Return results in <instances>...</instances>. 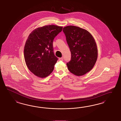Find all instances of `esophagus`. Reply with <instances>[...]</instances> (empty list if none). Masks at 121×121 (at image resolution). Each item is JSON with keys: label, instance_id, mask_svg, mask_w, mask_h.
<instances>
[{"label": "esophagus", "instance_id": "1", "mask_svg": "<svg viewBox=\"0 0 121 121\" xmlns=\"http://www.w3.org/2000/svg\"><path fill=\"white\" fill-rule=\"evenodd\" d=\"M59 61H63V58L62 57V58H59Z\"/></svg>", "mask_w": 121, "mask_h": 121}]
</instances>
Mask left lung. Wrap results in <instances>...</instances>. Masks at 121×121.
Instances as JSON below:
<instances>
[{
    "label": "left lung",
    "instance_id": "obj_1",
    "mask_svg": "<svg viewBox=\"0 0 121 121\" xmlns=\"http://www.w3.org/2000/svg\"><path fill=\"white\" fill-rule=\"evenodd\" d=\"M71 54L66 63L69 71L78 76H82L93 68L97 59L98 50L95 39L87 30L69 26L63 29Z\"/></svg>",
    "mask_w": 121,
    "mask_h": 121
}]
</instances>
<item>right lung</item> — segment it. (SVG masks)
Returning a JSON list of instances; mask_svg holds the SVG:
<instances>
[{"instance_id": "add662e5", "label": "right lung", "mask_w": 121, "mask_h": 121, "mask_svg": "<svg viewBox=\"0 0 121 121\" xmlns=\"http://www.w3.org/2000/svg\"><path fill=\"white\" fill-rule=\"evenodd\" d=\"M62 26L48 25L33 30L27 39L24 54L27 66L35 75L44 78L54 69L58 58L53 52V40Z\"/></svg>"}]
</instances>
